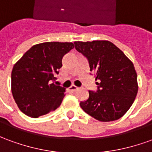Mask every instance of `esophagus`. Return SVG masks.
I'll list each match as a JSON object with an SVG mask.
<instances>
[{
  "mask_svg": "<svg viewBox=\"0 0 152 152\" xmlns=\"http://www.w3.org/2000/svg\"><path fill=\"white\" fill-rule=\"evenodd\" d=\"M78 87H76V86H70L69 88H68V91L69 92H75V91H76V90H78Z\"/></svg>",
  "mask_w": 152,
  "mask_h": 152,
  "instance_id": "obj_1",
  "label": "esophagus"
}]
</instances>
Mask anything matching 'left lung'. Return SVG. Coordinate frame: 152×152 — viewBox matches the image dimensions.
<instances>
[{"instance_id":"1","label":"left lung","mask_w":152,"mask_h":152,"mask_svg":"<svg viewBox=\"0 0 152 152\" xmlns=\"http://www.w3.org/2000/svg\"><path fill=\"white\" fill-rule=\"evenodd\" d=\"M76 50L89 61L95 76L98 90L89 91V99L80 107L102 122L122 117L134 102L137 94V73L133 63L108 40L75 41Z\"/></svg>"}]
</instances>
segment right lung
<instances>
[{"instance_id": "1", "label": "right lung", "mask_w": 152, "mask_h": 152, "mask_svg": "<svg viewBox=\"0 0 152 152\" xmlns=\"http://www.w3.org/2000/svg\"><path fill=\"white\" fill-rule=\"evenodd\" d=\"M74 48L72 42L35 45L15 63L11 73V91L23 113L37 118L54 111L62 103L65 88L53 81L63 57Z\"/></svg>"}]
</instances>
